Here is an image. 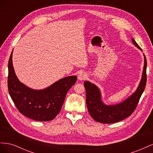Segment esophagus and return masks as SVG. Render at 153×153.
Returning a JSON list of instances; mask_svg holds the SVG:
<instances>
[{
  "instance_id": "esophagus-1",
  "label": "esophagus",
  "mask_w": 153,
  "mask_h": 153,
  "mask_svg": "<svg viewBox=\"0 0 153 153\" xmlns=\"http://www.w3.org/2000/svg\"><path fill=\"white\" fill-rule=\"evenodd\" d=\"M86 78H87V75L84 72H80L79 73V75H78V79L79 80H85Z\"/></svg>"
}]
</instances>
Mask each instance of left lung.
Here are the masks:
<instances>
[{
	"label": "left lung",
	"instance_id": "1",
	"mask_svg": "<svg viewBox=\"0 0 153 153\" xmlns=\"http://www.w3.org/2000/svg\"><path fill=\"white\" fill-rule=\"evenodd\" d=\"M131 40L133 44L138 49L142 50L135 39L132 38ZM143 56L144 66L140 84L133 94L120 103L113 105H105L101 100V94L99 88L89 81L84 82V87L86 91L87 107L91 116L94 121L105 124L115 123L127 118L135 110L145 89L147 81V60L144 54Z\"/></svg>",
	"mask_w": 153,
	"mask_h": 153
}]
</instances>
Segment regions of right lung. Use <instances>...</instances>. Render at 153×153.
Masks as SVG:
<instances>
[{
    "instance_id": "right-lung-1",
    "label": "right lung",
    "mask_w": 153,
    "mask_h": 153,
    "mask_svg": "<svg viewBox=\"0 0 153 153\" xmlns=\"http://www.w3.org/2000/svg\"><path fill=\"white\" fill-rule=\"evenodd\" d=\"M13 52L8 62L9 93L19 112L38 121L53 120L59 113L67 92L76 83V76L61 78L44 89L35 90L19 81L14 70Z\"/></svg>"
}]
</instances>
